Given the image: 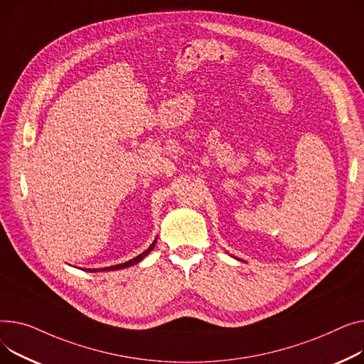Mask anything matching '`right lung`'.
<instances>
[{
    "label": "right lung",
    "instance_id": "right-lung-1",
    "mask_svg": "<svg viewBox=\"0 0 364 364\" xmlns=\"http://www.w3.org/2000/svg\"><path fill=\"white\" fill-rule=\"evenodd\" d=\"M156 241L157 240H154V242L149 245L142 254H139V255H136L135 259H132V260H129V262H126V263H122V264H116V266H110V267H104V269H98V270H95V269H87L88 272H107V270H117V269H124V267H129V266H134V264H136V263H139L145 255L151 251L154 247H156Z\"/></svg>",
    "mask_w": 364,
    "mask_h": 364
}]
</instances>
